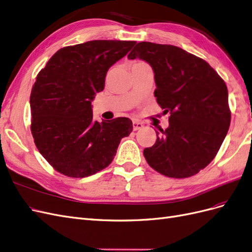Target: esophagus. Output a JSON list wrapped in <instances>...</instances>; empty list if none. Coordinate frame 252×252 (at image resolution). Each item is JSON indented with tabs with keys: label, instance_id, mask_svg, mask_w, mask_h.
Returning a JSON list of instances; mask_svg holds the SVG:
<instances>
[{
	"label": "esophagus",
	"instance_id": "obj_1",
	"mask_svg": "<svg viewBox=\"0 0 252 252\" xmlns=\"http://www.w3.org/2000/svg\"><path fill=\"white\" fill-rule=\"evenodd\" d=\"M132 127H133V130H139V129H142L144 127V125H143V123H141L140 121L133 120Z\"/></svg>",
	"mask_w": 252,
	"mask_h": 252
}]
</instances>
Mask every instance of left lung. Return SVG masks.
I'll list each match as a JSON object with an SVG mask.
<instances>
[{
  "label": "left lung",
  "instance_id": "left-lung-1",
  "mask_svg": "<svg viewBox=\"0 0 252 252\" xmlns=\"http://www.w3.org/2000/svg\"><path fill=\"white\" fill-rule=\"evenodd\" d=\"M150 64L155 96L169 126L144 157L155 170L168 178H189L204 169L222 145L231 112L224 80L203 59L173 45L140 42L128 55Z\"/></svg>",
  "mask_w": 252,
  "mask_h": 252
}]
</instances>
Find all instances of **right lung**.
Here are the masks:
<instances>
[{"mask_svg": "<svg viewBox=\"0 0 252 252\" xmlns=\"http://www.w3.org/2000/svg\"><path fill=\"white\" fill-rule=\"evenodd\" d=\"M136 42L94 40L61 48L37 73L30 94L32 133L58 172L85 178L106 168L132 131L128 118L94 121L91 101L109 68Z\"/></svg>", "mask_w": 252, "mask_h": 252, "instance_id": "add662e5", "label": "right lung"}]
</instances>
